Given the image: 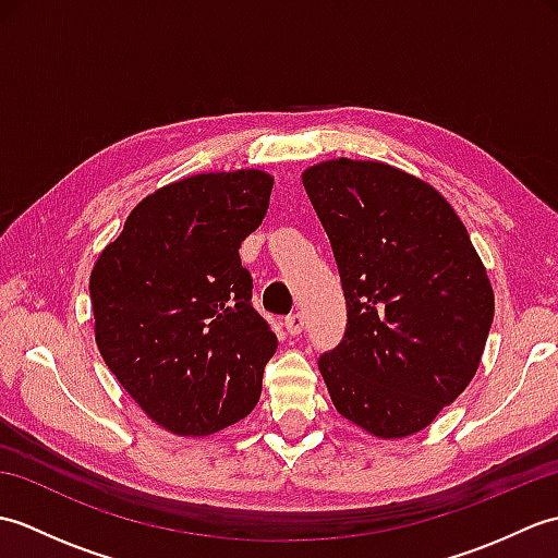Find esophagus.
I'll return each instance as SVG.
<instances>
[{
	"label": "esophagus",
	"mask_w": 558,
	"mask_h": 558,
	"mask_svg": "<svg viewBox=\"0 0 558 558\" xmlns=\"http://www.w3.org/2000/svg\"><path fill=\"white\" fill-rule=\"evenodd\" d=\"M286 328H288L290 336H300L302 328H304V318L300 314H290L286 318Z\"/></svg>",
	"instance_id": "34e87169"
}]
</instances>
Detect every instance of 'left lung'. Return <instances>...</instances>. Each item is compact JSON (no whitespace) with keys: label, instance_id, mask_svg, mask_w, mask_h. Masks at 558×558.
Listing matches in <instances>:
<instances>
[{"label":"left lung","instance_id":"8db88e82","mask_svg":"<svg viewBox=\"0 0 558 558\" xmlns=\"http://www.w3.org/2000/svg\"><path fill=\"white\" fill-rule=\"evenodd\" d=\"M333 246L348 330L318 369L342 417L378 438L426 429L477 374L494 290L453 206L420 177L336 158L302 172Z\"/></svg>","mask_w":558,"mask_h":558}]
</instances>
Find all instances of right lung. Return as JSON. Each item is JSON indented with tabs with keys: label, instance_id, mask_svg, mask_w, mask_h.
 I'll return each instance as SVG.
<instances>
[{
	"label": "right lung",
	"instance_id": "right-lung-1",
	"mask_svg": "<svg viewBox=\"0 0 558 558\" xmlns=\"http://www.w3.org/2000/svg\"><path fill=\"white\" fill-rule=\"evenodd\" d=\"M264 170L201 172L138 201L90 270L96 342L136 405L174 436L254 410L276 336L252 306L240 246L266 216Z\"/></svg>",
	"mask_w": 558,
	"mask_h": 558
}]
</instances>
